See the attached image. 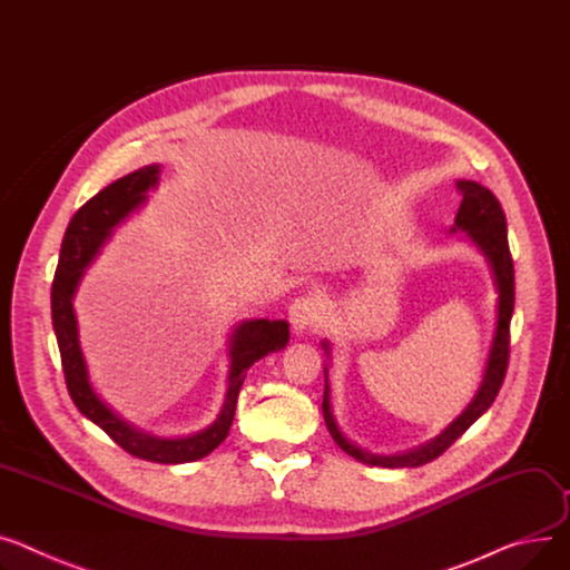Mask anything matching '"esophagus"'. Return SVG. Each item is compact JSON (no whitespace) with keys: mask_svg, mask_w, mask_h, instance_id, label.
Segmentation results:
<instances>
[{"mask_svg":"<svg viewBox=\"0 0 570 570\" xmlns=\"http://www.w3.org/2000/svg\"><path fill=\"white\" fill-rule=\"evenodd\" d=\"M321 312H323V305L316 295H299L291 302L288 321H291L293 330L302 332L321 321Z\"/></svg>","mask_w":570,"mask_h":570,"instance_id":"1","label":"esophagus"}]
</instances>
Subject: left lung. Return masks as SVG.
<instances>
[{
    "label": "left lung",
    "instance_id": "8db88e82",
    "mask_svg": "<svg viewBox=\"0 0 570 570\" xmlns=\"http://www.w3.org/2000/svg\"><path fill=\"white\" fill-rule=\"evenodd\" d=\"M456 189L463 195V202H461L453 232L463 229L481 247V252L485 254V258L490 263L492 273H495V286L500 293L498 332H495V341H492V351L488 357L481 390L476 392L474 401L468 405V410L459 416V420L453 422L449 429H444L435 440L422 444L414 451L399 453V456H375V453L355 446L353 442H348L344 435H341V431L336 429L334 416H332V410H330V401H327L330 394L325 387L323 416H325L327 431L334 438V442L344 449L348 456L357 459L360 463L381 465V468H420V465L435 461L492 405V401H495V396L500 394V387L504 383L507 366H509V351H511V344H509L511 341V314H513V302H515L513 258H511L509 238H507V215H504L498 197L492 195L488 187H483L474 180H459ZM323 348L330 351L327 344H323Z\"/></svg>",
    "mask_w": 570,
    "mask_h": 570
}]
</instances>
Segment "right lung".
Returning a JSON list of instances; mask_svg holds the SVG:
<instances>
[{
	"instance_id": "right-lung-1",
	"label": "right lung",
	"mask_w": 570,
	"mask_h": 570,
	"mask_svg": "<svg viewBox=\"0 0 570 570\" xmlns=\"http://www.w3.org/2000/svg\"><path fill=\"white\" fill-rule=\"evenodd\" d=\"M160 167L150 165L141 167L119 180L109 183L96 197H91L78 213L72 215L68 229L63 234L59 265L52 282V325L59 344L61 366L66 387L78 405V410L98 424L114 442L135 459H144L150 463H189L199 461L224 442L229 435L238 394L247 368L288 344V323L286 321H247L243 323L232 338V371H229V392H226L222 412L217 422L206 431L180 438V440H160L148 433L137 431L119 414H114L91 390L87 377V364L78 341V321L72 314V295L87 271V265L100 252L102 243L109 238L111 229L121 219H126L135 208L146 202V193L158 183Z\"/></svg>"
}]
</instances>
